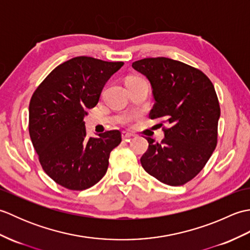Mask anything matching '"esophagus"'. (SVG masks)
I'll use <instances>...</instances> for the list:
<instances>
[{
    "instance_id": "34e87169",
    "label": "esophagus",
    "mask_w": 250,
    "mask_h": 250,
    "mask_svg": "<svg viewBox=\"0 0 250 250\" xmlns=\"http://www.w3.org/2000/svg\"><path fill=\"white\" fill-rule=\"evenodd\" d=\"M133 136H134L133 134H131V133H126V132H122V134H121L122 140H124L125 142H129V141H130Z\"/></svg>"
}]
</instances>
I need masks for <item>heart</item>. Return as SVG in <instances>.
<instances>
[{
	"label": "heart",
	"instance_id": "heart-1",
	"mask_svg": "<svg viewBox=\"0 0 250 250\" xmlns=\"http://www.w3.org/2000/svg\"><path fill=\"white\" fill-rule=\"evenodd\" d=\"M134 78H139V77H133V76H131V77H129L128 79H126V81H130V79H134ZM129 122V119L128 118H122L121 119V124H128Z\"/></svg>",
	"mask_w": 250,
	"mask_h": 250
}]
</instances>
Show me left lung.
Wrapping results in <instances>:
<instances>
[{
    "label": "left lung",
    "mask_w": 250,
    "mask_h": 250,
    "mask_svg": "<svg viewBox=\"0 0 250 250\" xmlns=\"http://www.w3.org/2000/svg\"><path fill=\"white\" fill-rule=\"evenodd\" d=\"M149 79L155 104L149 118L159 119L164 139L150 137L141 163L151 176L182 186L198 175L217 146L220 106L214 84L199 68L168 58L132 63Z\"/></svg>",
    "instance_id": "obj_1"
}]
</instances>
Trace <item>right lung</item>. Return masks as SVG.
Wrapping results in <instances>:
<instances>
[{
    "label": "right lung",
    "mask_w": 250,
    "mask_h": 250,
    "mask_svg": "<svg viewBox=\"0 0 250 250\" xmlns=\"http://www.w3.org/2000/svg\"><path fill=\"white\" fill-rule=\"evenodd\" d=\"M124 62L75 57L52 70L32 94L29 133L42 167L57 184L84 190L100 182L110 151L121 142L118 130L87 137L83 116L98 104L109 77Z\"/></svg>",
    "instance_id": "add662e5"
}]
</instances>
